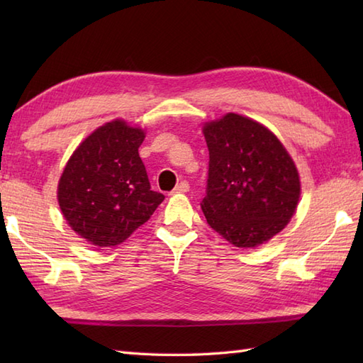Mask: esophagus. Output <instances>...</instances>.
<instances>
[{"instance_id": "esophagus-1", "label": "esophagus", "mask_w": 363, "mask_h": 363, "mask_svg": "<svg viewBox=\"0 0 363 363\" xmlns=\"http://www.w3.org/2000/svg\"><path fill=\"white\" fill-rule=\"evenodd\" d=\"M189 190H190L189 182H187V181H182V182L177 184V186L174 187V190L172 191V194H173V195H176V194H187Z\"/></svg>"}]
</instances>
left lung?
<instances>
[{
    "label": "left lung",
    "instance_id": "1",
    "mask_svg": "<svg viewBox=\"0 0 363 363\" xmlns=\"http://www.w3.org/2000/svg\"><path fill=\"white\" fill-rule=\"evenodd\" d=\"M209 176L201 209L209 226L237 248H254L287 226L299 201V174L264 125L228 113L203 128Z\"/></svg>",
    "mask_w": 363,
    "mask_h": 363
}]
</instances>
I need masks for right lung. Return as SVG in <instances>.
Segmentation results:
<instances>
[{
  "label": "right lung",
  "mask_w": 363,
  "mask_h": 363,
  "mask_svg": "<svg viewBox=\"0 0 363 363\" xmlns=\"http://www.w3.org/2000/svg\"><path fill=\"white\" fill-rule=\"evenodd\" d=\"M145 133L113 120L94 130L67 162L60 211L76 234L99 248L123 243L150 220L164 195L152 191L138 156Z\"/></svg>",
  "instance_id": "right-lung-1"
}]
</instances>
